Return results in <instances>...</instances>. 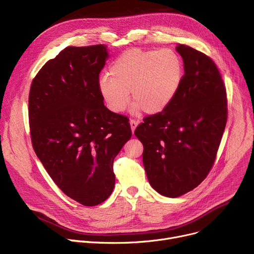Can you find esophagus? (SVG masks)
<instances>
[{
  "mask_svg": "<svg viewBox=\"0 0 254 254\" xmlns=\"http://www.w3.org/2000/svg\"><path fill=\"white\" fill-rule=\"evenodd\" d=\"M129 125H130L131 131H132V133H133L135 127H137V125H139V122H135V121H133V120H130V121H129Z\"/></svg>",
  "mask_w": 254,
  "mask_h": 254,
  "instance_id": "esophagus-1",
  "label": "esophagus"
}]
</instances>
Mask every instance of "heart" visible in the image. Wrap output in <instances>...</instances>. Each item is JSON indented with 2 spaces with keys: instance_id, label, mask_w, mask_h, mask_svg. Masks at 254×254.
Wrapping results in <instances>:
<instances>
[{
  "instance_id": "b5f03b06",
  "label": "heart",
  "mask_w": 254,
  "mask_h": 254,
  "mask_svg": "<svg viewBox=\"0 0 254 254\" xmlns=\"http://www.w3.org/2000/svg\"><path fill=\"white\" fill-rule=\"evenodd\" d=\"M102 76L98 89L107 107L122 113L134 101L133 112H163L173 101L183 78V64L172 50L131 49L123 53Z\"/></svg>"
}]
</instances>
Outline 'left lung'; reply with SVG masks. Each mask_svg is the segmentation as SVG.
<instances>
[{
    "mask_svg": "<svg viewBox=\"0 0 254 254\" xmlns=\"http://www.w3.org/2000/svg\"><path fill=\"white\" fill-rule=\"evenodd\" d=\"M176 51L184 68L176 96L134 131L151 187L167 197L192 190L206 177L227 123L226 88L215 63L188 45Z\"/></svg>",
    "mask_w": 254,
    "mask_h": 254,
    "instance_id": "left-lung-1",
    "label": "left lung"
}]
</instances>
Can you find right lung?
Wrapping results in <instances>:
<instances>
[{"label":"right lung","mask_w":254,"mask_h":254,"mask_svg":"<svg viewBox=\"0 0 254 254\" xmlns=\"http://www.w3.org/2000/svg\"><path fill=\"white\" fill-rule=\"evenodd\" d=\"M108 57L104 44L67 47L40 68L29 93L35 154L60 190L87 206L111 194L113 160L131 136L127 118L107 109L98 89Z\"/></svg>","instance_id":"1"}]
</instances>
